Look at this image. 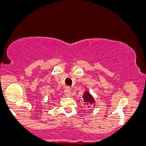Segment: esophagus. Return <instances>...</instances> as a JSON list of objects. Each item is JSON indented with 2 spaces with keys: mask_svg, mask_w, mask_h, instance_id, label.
<instances>
[{
  "mask_svg": "<svg viewBox=\"0 0 146 146\" xmlns=\"http://www.w3.org/2000/svg\"><path fill=\"white\" fill-rule=\"evenodd\" d=\"M64 94L66 97H70L72 96V92L69 88H66L64 91Z\"/></svg>",
  "mask_w": 146,
  "mask_h": 146,
  "instance_id": "34e87169",
  "label": "esophagus"
}]
</instances>
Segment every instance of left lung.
Listing matches in <instances>:
<instances>
[{
	"label": "left lung",
	"mask_w": 146,
	"mask_h": 146,
	"mask_svg": "<svg viewBox=\"0 0 146 146\" xmlns=\"http://www.w3.org/2000/svg\"><path fill=\"white\" fill-rule=\"evenodd\" d=\"M80 101V100H78ZM83 102L84 104V107H86L87 108H90L96 106V101L95 98L93 96V95L90 94L88 91H85L83 95Z\"/></svg>",
	"instance_id": "left-lung-1"
}]
</instances>
